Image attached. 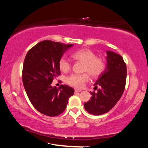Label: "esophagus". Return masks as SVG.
<instances>
[{"label": "esophagus", "instance_id": "34e87169", "mask_svg": "<svg viewBox=\"0 0 148 148\" xmlns=\"http://www.w3.org/2000/svg\"><path fill=\"white\" fill-rule=\"evenodd\" d=\"M74 91L76 92H81L82 91H81V90H78V89H75Z\"/></svg>", "mask_w": 148, "mask_h": 148}]
</instances>
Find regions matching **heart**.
<instances>
[{
  "label": "heart",
  "instance_id": "heart-1",
  "mask_svg": "<svg viewBox=\"0 0 148 148\" xmlns=\"http://www.w3.org/2000/svg\"><path fill=\"white\" fill-rule=\"evenodd\" d=\"M72 58L83 62V72H88L92 77H97L103 73L106 69V61L101 57H97L92 50L83 48L77 50L72 54ZM59 69L62 72H66L71 69V63L68 59L62 57L59 61ZM89 80V75L87 73L81 74H72L66 77V82L70 86L75 88L81 89Z\"/></svg>",
  "mask_w": 148,
  "mask_h": 148
}]
</instances>
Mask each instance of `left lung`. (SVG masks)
Returning a JSON list of instances; mask_svg holds the SVG:
<instances>
[{
  "label": "left lung",
  "mask_w": 148,
  "mask_h": 148,
  "mask_svg": "<svg viewBox=\"0 0 148 148\" xmlns=\"http://www.w3.org/2000/svg\"><path fill=\"white\" fill-rule=\"evenodd\" d=\"M106 53V68L94 85L97 92H91V99L84 103L86 111L95 116L109 112L121 97L126 84L127 66L123 57L111 51Z\"/></svg>",
  "instance_id": "8db88e82"
}]
</instances>
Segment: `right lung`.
I'll list each match as a JSON object with an SVG mask.
<instances>
[{"mask_svg": "<svg viewBox=\"0 0 148 148\" xmlns=\"http://www.w3.org/2000/svg\"><path fill=\"white\" fill-rule=\"evenodd\" d=\"M72 46L44 40L30 49L25 58L22 71L25 89L32 106L46 116L54 117L62 114L74 95V89L67 85H61L59 88L51 86L61 74L59 59Z\"/></svg>", "mask_w": 148, "mask_h": 148, "instance_id": "obj_1", "label": "right lung"}]
</instances>
